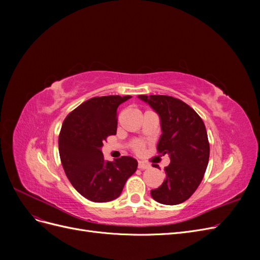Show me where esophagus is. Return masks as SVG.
<instances>
[{
	"mask_svg": "<svg viewBox=\"0 0 260 260\" xmlns=\"http://www.w3.org/2000/svg\"><path fill=\"white\" fill-rule=\"evenodd\" d=\"M138 167H139L141 170H144V169H148L149 167H151V165L145 162V161H139Z\"/></svg>",
	"mask_w": 260,
	"mask_h": 260,
	"instance_id": "34e87169",
	"label": "esophagus"
}]
</instances>
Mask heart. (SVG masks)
<instances>
[{
  "label": "heart",
  "instance_id": "heart-1",
  "mask_svg": "<svg viewBox=\"0 0 260 260\" xmlns=\"http://www.w3.org/2000/svg\"><path fill=\"white\" fill-rule=\"evenodd\" d=\"M143 149H144V144L142 142H137L133 144V151H135L136 153L141 154L143 152Z\"/></svg>",
  "mask_w": 260,
  "mask_h": 260
}]
</instances>
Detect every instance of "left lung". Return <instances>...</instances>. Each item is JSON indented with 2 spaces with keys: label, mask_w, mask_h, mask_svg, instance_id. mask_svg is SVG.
Wrapping results in <instances>:
<instances>
[{
  "label": "left lung",
  "mask_w": 260,
  "mask_h": 260,
  "mask_svg": "<svg viewBox=\"0 0 260 260\" xmlns=\"http://www.w3.org/2000/svg\"><path fill=\"white\" fill-rule=\"evenodd\" d=\"M160 119L158 153L168 154L166 179L151 191L152 198L165 205H178L191 198L202 182L209 160L205 124L193 108L168 95H139ZM156 167V165H153Z\"/></svg>",
  "instance_id": "1"
}]
</instances>
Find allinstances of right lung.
Instances as JSON below:
<instances>
[{
    "label": "right lung",
    "mask_w": 260,
    "mask_h": 260,
    "mask_svg": "<svg viewBox=\"0 0 260 260\" xmlns=\"http://www.w3.org/2000/svg\"><path fill=\"white\" fill-rule=\"evenodd\" d=\"M130 98L90 99L62 122L58 138L62 168L77 192L89 201L105 203L117 199L138 168L133 157L122 156L107 161L101 149L107 137L116 135L118 106Z\"/></svg>",
    "instance_id": "1"
}]
</instances>
